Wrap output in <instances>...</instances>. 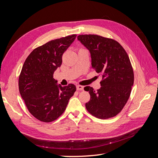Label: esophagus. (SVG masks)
Segmentation results:
<instances>
[{"label":"esophagus","mask_w":158,"mask_h":158,"mask_svg":"<svg viewBox=\"0 0 158 158\" xmlns=\"http://www.w3.org/2000/svg\"><path fill=\"white\" fill-rule=\"evenodd\" d=\"M76 89H77V90H83L84 86H82V85H76Z\"/></svg>","instance_id":"34e87169"}]
</instances>
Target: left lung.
Listing matches in <instances>:
<instances>
[{"label":"left lung","mask_w":158,"mask_h":158,"mask_svg":"<svg viewBox=\"0 0 158 158\" xmlns=\"http://www.w3.org/2000/svg\"><path fill=\"white\" fill-rule=\"evenodd\" d=\"M78 40L88 49L92 68L102 75L101 88L86 86L89 101L85 108L93 116L106 119L115 117L125 107L134 84V71L122 45L111 38L98 35H80Z\"/></svg>","instance_id":"1"}]
</instances>
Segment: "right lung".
<instances>
[{"mask_svg":"<svg viewBox=\"0 0 158 158\" xmlns=\"http://www.w3.org/2000/svg\"><path fill=\"white\" fill-rule=\"evenodd\" d=\"M76 34L51 40L33 49L19 76V91L28 111L38 120L50 123L64 113L76 88L73 84L62 87L53 78L62 64V56Z\"/></svg>","mask_w":158,"mask_h":158,"instance_id":"obj_1","label":"right lung"}]
</instances>
